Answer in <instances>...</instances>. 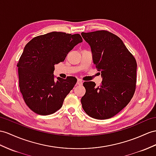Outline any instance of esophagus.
I'll return each mask as SVG.
<instances>
[{
  "label": "esophagus",
  "instance_id": "34e87169",
  "mask_svg": "<svg viewBox=\"0 0 156 156\" xmlns=\"http://www.w3.org/2000/svg\"><path fill=\"white\" fill-rule=\"evenodd\" d=\"M83 81L81 80V79H77V85H82L83 84Z\"/></svg>",
  "mask_w": 156,
  "mask_h": 156
}]
</instances>
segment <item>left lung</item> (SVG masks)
<instances>
[{"label": "left lung", "instance_id": "left-lung-1", "mask_svg": "<svg viewBox=\"0 0 156 156\" xmlns=\"http://www.w3.org/2000/svg\"><path fill=\"white\" fill-rule=\"evenodd\" d=\"M81 36L89 44L93 63L101 72L102 81L96 86L85 81L82 107L89 116L98 120L110 119L126 107L136 90L137 63L119 37L106 30Z\"/></svg>", "mask_w": 156, "mask_h": 156}]
</instances>
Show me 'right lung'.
Masks as SVG:
<instances>
[{"mask_svg":"<svg viewBox=\"0 0 156 156\" xmlns=\"http://www.w3.org/2000/svg\"><path fill=\"white\" fill-rule=\"evenodd\" d=\"M80 34L52 32L36 36L26 45L17 63L19 87L26 104L40 115H49L62 107L77 79L54 77V66L65 60Z\"/></svg>","mask_w":156,"mask_h":156,"instance_id":"1","label":"right lung"}]
</instances>
